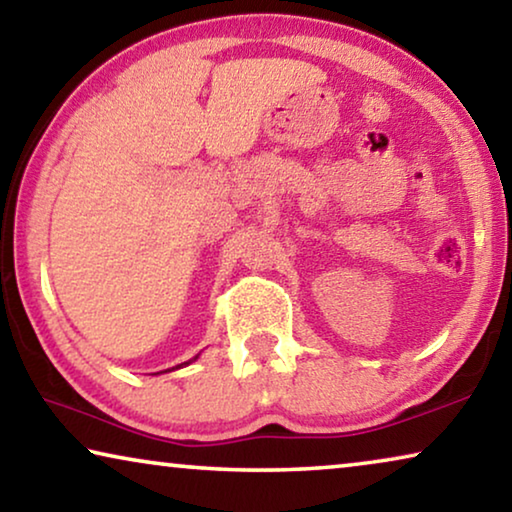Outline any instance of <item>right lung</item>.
Listing matches in <instances>:
<instances>
[{
  "label": "right lung",
  "instance_id": "add662e5",
  "mask_svg": "<svg viewBox=\"0 0 512 512\" xmlns=\"http://www.w3.org/2000/svg\"><path fill=\"white\" fill-rule=\"evenodd\" d=\"M195 358H197V356H195ZM195 358H190V361H195ZM190 361H188V363H190ZM188 363H181V365H188ZM181 365H177V368H181ZM172 370H174V368H172ZM165 372H167V370H165Z\"/></svg>",
  "mask_w": 512,
  "mask_h": 512
}]
</instances>
